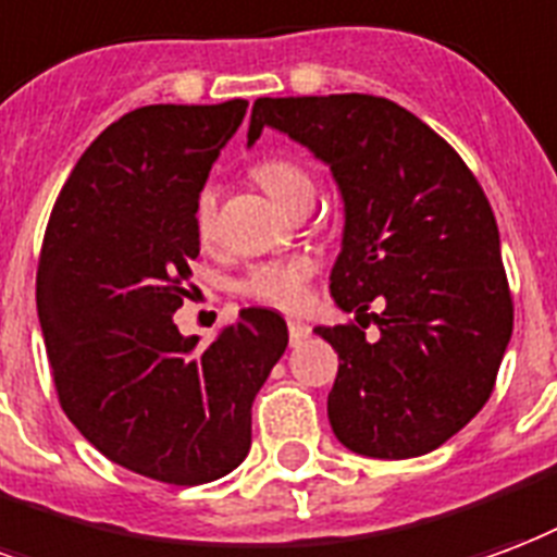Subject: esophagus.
Here are the masks:
<instances>
[{
  "mask_svg": "<svg viewBox=\"0 0 557 557\" xmlns=\"http://www.w3.org/2000/svg\"><path fill=\"white\" fill-rule=\"evenodd\" d=\"M310 336V324H304V321H289V339L292 345H298Z\"/></svg>",
  "mask_w": 557,
  "mask_h": 557,
  "instance_id": "34e87169",
  "label": "esophagus"
}]
</instances>
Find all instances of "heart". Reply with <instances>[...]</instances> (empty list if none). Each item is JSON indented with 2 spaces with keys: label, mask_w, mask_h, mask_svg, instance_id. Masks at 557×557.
Segmentation results:
<instances>
[{
  "label": "heart",
  "mask_w": 557,
  "mask_h": 557,
  "mask_svg": "<svg viewBox=\"0 0 557 557\" xmlns=\"http://www.w3.org/2000/svg\"><path fill=\"white\" fill-rule=\"evenodd\" d=\"M250 174L257 180L268 195L274 197L280 206L286 209H298L304 203H312L315 197V183H312L310 171L292 156L283 152H271L253 162ZM218 215V195L212 185H203L195 197L191 206V221L200 238L212 236ZM315 274V262L310 257H289V259H271V262H259V265L247 268V274L238 280V292L250 300L268 304V307H280V310H298L307 300V283Z\"/></svg>",
  "instance_id": "b5f03b06"
}]
</instances>
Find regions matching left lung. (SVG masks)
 Here are the masks:
<instances>
[{"label":"left lung","mask_w":557,"mask_h":557,"mask_svg":"<svg viewBox=\"0 0 557 557\" xmlns=\"http://www.w3.org/2000/svg\"><path fill=\"white\" fill-rule=\"evenodd\" d=\"M265 126L331 164L345 200L331 292L382 331L369 343L354 321L315 327L339 354L333 434L383 460L434 451L487 405L513 331L484 188L446 138L386 97H259L247 141ZM372 299L381 317L368 315Z\"/></svg>","instance_id":"8db88e82"}]
</instances>
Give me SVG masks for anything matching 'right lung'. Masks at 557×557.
<instances>
[{
    "label": "right lung",
    "mask_w": 557,
    "mask_h": 557,
    "mask_svg": "<svg viewBox=\"0 0 557 557\" xmlns=\"http://www.w3.org/2000/svg\"><path fill=\"white\" fill-rule=\"evenodd\" d=\"M245 111L144 106L111 123L61 188L37 262L61 410L111 463L176 487L245 460L253 398L289 345L262 307L203 348L174 324L200 253L191 206Z\"/></svg>",
    "instance_id": "1"
}]
</instances>
